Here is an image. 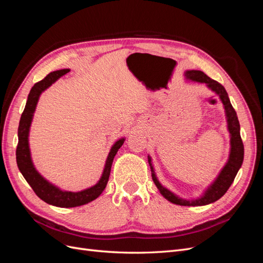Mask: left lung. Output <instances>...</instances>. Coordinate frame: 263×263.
Segmentation results:
<instances>
[{
    "instance_id": "left-lung-1",
    "label": "left lung",
    "mask_w": 263,
    "mask_h": 263,
    "mask_svg": "<svg viewBox=\"0 0 263 263\" xmlns=\"http://www.w3.org/2000/svg\"><path fill=\"white\" fill-rule=\"evenodd\" d=\"M184 77L186 81L205 83V85L208 86L211 91L218 95L220 102L222 103V105H224L227 121V129L229 132L230 137V149L228 160L225 163V165L222 166V169L219 171L216 179L205 189L203 194L196 198H192V200L183 198L177 194H174L169 189L163 186L157 178V174L155 172V168L153 164V159H151L150 156H148V162L151 169V177H153V180L156 186L158 187L159 192L161 193V195L165 200L181 206H203L212 204L219 200V198L227 192L229 186L232 185V183L234 182L238 171L241 168V164L243 161V144L240 137L239 121H238L236 110L234 109L232 103L229 101L225 87L217 81H215L210 77L206 76L202 71L198 70H186L184 72Z\"/></svg>"
}]
</instances>
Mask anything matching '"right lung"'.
I'll return each instance as SVG.
<instances>
[{"mask_svg":"<svg viewBox=\"0 0 263 263\" xmlns=\"http://www.w3.org/2000/svg\"><path fill=\"white\" fill-rule=\"evenodd\" d=\"M70 69L53 71V72L47 76L44 80L37 82L33 87H31V90L28 94L25 108H24V112L21 116L20 126L17 130L18 144L16 148V162L18 169L23 174V177L27 181L28 184L31 186V189L34 190L36 195L47 204L67 209L77 208V206H81L90 203L102 194L108 182L110 168H112L114 157L117 154L118 149L123 146L125 141L124 137L119 138L117 141L114 142L113 146L110 147L104 164V169H103L100 180L95 183L94 185L81 191H78V192H71V191L61 190L59 186L52 184L51 182L45 179L42 174L37 171L36 166L33 162V159H31L28 138L37 103L39 101V98H41L42 93L48 89L49 86H51L55 81L59 80L62 76L68 73Z\"/></svg>","mask_w":263,"mask_h":263,"instance_id":"right-lung-1","label":"right lung"}]
</instances>
